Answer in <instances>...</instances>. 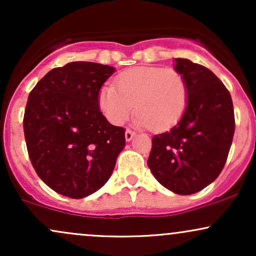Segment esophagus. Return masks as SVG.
Segmentation results:
<instances>
[{
	"instance_id": "1",
	"label": "esophagus",
	"mask_w": 256,
	"mask_h": 256,
	"mask_svg": "<svg viewBox=\"0 0 256 256\" xmlns=\"http://www.w3.org/2000/svg\"><path fill=\"white\" fill-rule=\"evenodd\" d=\"M134 134H134V131L128 130H128H126V131H125V140H128V142H130V140H132V138H134Z\"/></svg>"
}]
</instances>
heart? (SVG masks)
Segmentation results:
<instances>
[{
    "label": "heart",
    "mask_w": 256,
    "mask_h": 256,
    "mask_svg": "<svg viewBox=\"0 0 256 256\" xmlns=\"http://www.w3.org/2000/svg\"><path fill=\"white\" fill-rule=\"evenodd\" d=\"M116 84H106L98 94L100 108L113 125L122 124L136 107L134 125L162 131L178 122L186 107V82L177 70L134 67Z\"/></svg>",
    "instance_id": "obj_1"
}]
</instances>
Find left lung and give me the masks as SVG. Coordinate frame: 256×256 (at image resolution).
I'll list each match as a JSON object with an SVG mask.
<instances>
[{
  "label": "left lung",
  "instance_id": "left-lung-1",
  "mask_svg": "<svg viewBox=\"0 0 256 256\" xmlns=\"http://www.w3.org/2000/svg\"><path fill=\"white\" fill-rule=\"evenodd\" d=\"M174 61V70L186 82V107L177 125L152 137L148 166L161 185L178 195H192L224 168L234 134V104L210 70L188 58Z\"/></svg>",
  "mask_w": 256,
  "mask_h": 256
}]
</instances>
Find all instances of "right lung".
<instances>
[{
    "label": "right lung",
    "instance_id": "right-lung-1",
    "mask_svg": "<svg viewBox=\"0 0 256 256\" xmlns=\"http://www.w3.org/2000/svg\"><path fill=\"white\" fill-rule=\"evenodd\" d=\"M116 68L76 61L46 73L28 95L24 134L34 171L50 189L82 198L101 189L125 146V128L104 118L102 85Z\"/></svg>",
    "mask_w": 256,
    "mask_h": 256
}]
</instances>
